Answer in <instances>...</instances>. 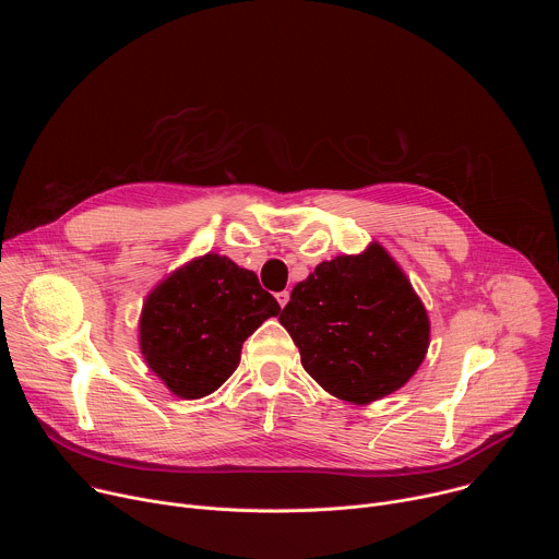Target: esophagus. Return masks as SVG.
Returning <instances> with one entry per match:
<instances>
[{"label":"esophagus","mask_w":559,"mask_h":559,"mask_svg":"<svg viewBox=\"0 0 559 559\" xmlns=\"http://www.w3.org/2000/svg\"><path fill=\"white\" fill-rule=\"evenodd\" d=\"M276 300H278V305H281V307H285V305H287V300H289V292H287V289L278 292V294H276Z\"/></svg>","instance_id":"esophagus-1"}]
</instances>
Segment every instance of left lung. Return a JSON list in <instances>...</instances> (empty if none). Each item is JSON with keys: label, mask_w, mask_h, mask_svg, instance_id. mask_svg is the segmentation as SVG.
<instances>
[{"label": "left lung", "mask_w": 559, "mask_h": 559, "mask_svg": "<svg viewBox=\"0 0 559 559\" xmlns=\"http://www.w3.org/2000/svg\"><path fill=\"white\" fill-rule=\"evenodd\" d=\"M305 371L332 395L369 405L401 389L429 349V316L380 243L316 265L278 316Z\"/></svg>", "instance_id": "8db88e82"}]
</instances>
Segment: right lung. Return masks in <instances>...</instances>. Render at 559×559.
<instances>
[{
    "label": "right lung",
    "mask_w": 559,
    "mask_h": 559,
    "mask_svg": "<svg viewBox=\"0 0 559 559\" xmlns=\"http://www.w3.org/2000/svg\"><path fill=\"white\" fill-rule=\"evenodd\" d=\"M278 311L281 305L254 272L210 252L147 294L139 347L175 395L197 401L234 373L248 336Z\"/></svg>",
    "instance_id": "add662e5"
}]
</instances>
